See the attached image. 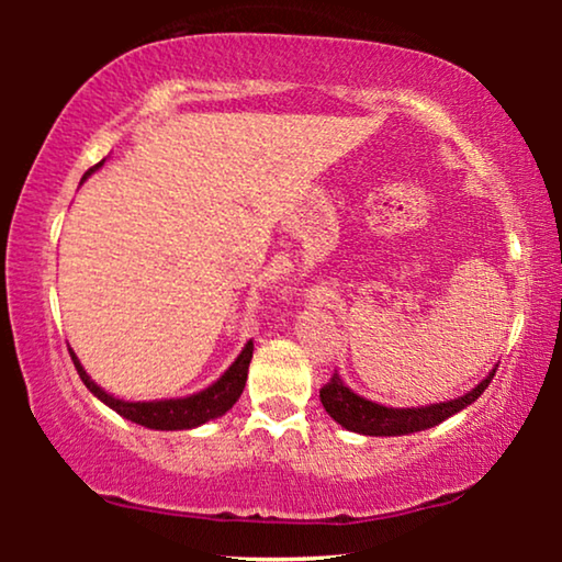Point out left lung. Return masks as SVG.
<instances>
[{
    "instance_id": "obj_1",
    "label": "left lung",
    "mask_w": 562,
    "mask_h": 562,
    "mask_svg": "<svg viewBox=\"0 0 562 562\" xmlns=\"http://www.w3.org/2000/svg\"><path fill=\"white\" fill-rule=\"evenodd\" d=\"M498 368V366H496ZM496 368L491 371L486 379H483L473 391H468L465 396L450 398V402L429 404V406H409V409H394V406H383L375 402H368V398L358 396L356 391L348 389L337 373H333L325 386L319 389V398L325 412L333 417L337 425L358 435H371V437H396V435H412L422 432V429H429L440 425L452 414L465 409L468 404H473L486 386L494 379Z\"/></svg>"
}]
</instances>
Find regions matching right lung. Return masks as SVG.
I'll list each match as a JSON object with an SVG mask.
<instances>
[{
	"label": "right lung",
	"mask_w": 562,
	"mask_h": 562,
	"mask_svg": "<svg viewBox=\"0 0 562 562\" xmlns=\"http://www.w3.org/2000/svg\"><path fill=\"white\" fill-rule=\"evenodd\" d=\"M102 164L104 160H99L94 168H89L87 176L94 173ZM87 176H83V179H87ZM68 352H71V360L76 371L81 375L83 386H87L99 402H104L110 409L117 412L120 417H125L130 422H135V425H143L148 429H191V427L204 425V422L210 419L222 417V414L233 409V404L240 398L245 381H248L252 340L245 345L240 356L235 358V363L229 366L227 371L212 383V386H206L204 391H199V394H191L183 398H156V402H125V398L106 394V391L102 386H97V383L91 381V375L83 371V366L79 363V358H76V352L71 348H68Z\"/></svg>",
	"instance_id": "1"
}]
</instances>
